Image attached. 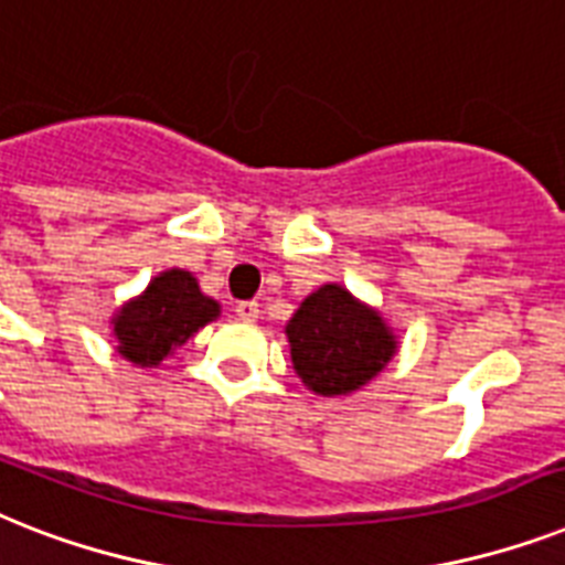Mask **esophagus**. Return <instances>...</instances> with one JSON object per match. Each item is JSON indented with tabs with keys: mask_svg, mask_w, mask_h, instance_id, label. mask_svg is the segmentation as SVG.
I'll return each mask as SVG.
<instances>
[{
	"mask_svg": "<svg viewBox=\"0 0 565 565\" xmlns=\"http://www.w3.org/2000/svg\"><path fill=\"white\" fill-rule=\"evenodd\" d=\"M236 315L242 320H256V315H259V303H256V300H242V303H236Z\"/></svg>",
	"mask_w": 565,
	"mask_h": 565,
	"instance_id": "obj_1",
	"label": "esophagus"
}]
</instances>
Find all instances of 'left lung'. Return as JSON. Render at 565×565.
Returning a JSON list of instances; mask_svg holds the SVG:
<instances>
[{
  "label": "left lung",
  "mask_w": 565,
  "mask_h": 565,
  "mask_svg": "<svg viewBox=\"0 0 565 565\" xmlns=\"http://www.w3.org/2000/svg\"><path fill=\"white\" fill-rule=\"evenodd\" d=\"M286 335L297 376L320 396L359 391L396 350L379 311L361 306L341 286H320L306 297L288 320Z\"/></svg>",
  "instance_id": "8db88e82"
}]
</instances>
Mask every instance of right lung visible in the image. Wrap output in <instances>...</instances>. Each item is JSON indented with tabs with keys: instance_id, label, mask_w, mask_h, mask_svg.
I'll use <instances>...</instances> for the list:
<instances>
[{
	"instance_id": "right-lung-1",
	"label": "right lung",
	"mask_w": 565,
	"mask_h": 565,
	"mask_svg": "<svg viewBox=\"0 0 565 565\" xmlns=\"http://www.w3.org/2000/svg\"><path fill=\"white\" fill-rule=\"evenodd\" d=\"M218 315V303L201 295L198 279L189 270L171 268L151 279L146 295L121 306L113 332L119 353L134 364H160L171 350L186 344L198 329Z\"/></svg>"
}]
</instances>
